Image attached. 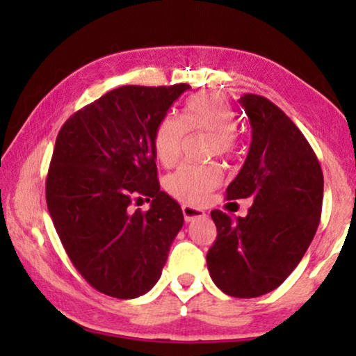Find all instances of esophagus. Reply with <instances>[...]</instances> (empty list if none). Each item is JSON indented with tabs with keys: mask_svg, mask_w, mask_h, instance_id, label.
Masks as SVG:
<instances>
[{
	"mask_svg": "<svg viewBox=\"0 0 356 356\" xmlns=\"http://www.w3.org/2000/svg\"><path fill=\"white\" fill-rule=\"evenodd\" d=\"M181 211H183L184 220H186V222H193V220H196V218L206 217V212L201 211V209L193 207V206H186V204H184V206L181 207Z\"/></svg>",
	"mask_w": 356,
	"mask_h": 356,
	"instance_id": "1",
	"label": "esophagus"
}]
</instances>
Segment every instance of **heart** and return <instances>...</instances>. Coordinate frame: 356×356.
Returning <instances> with one entry per match:
<instances>
[{
	"mask_svg": "<svg viewBox=\"0 0 356 356\" xmlns=\"http://www.w3.org/2000/svg\"><path fill=\"white\" fill-rule=\"evenodd\" d=\"M188 131L211 134L209 152L228 157L235 149V115L222 95L201 92L186 102L181 118L165 115L154 133V150L160 163L173 167L181 155ZM222 170L217 165H183L165 179V188L175 199L188 204H201L222 183Z\"/></svg>",
	"mask_w": 356,
	"mask_h": 356,
	"instance_id": "b5f03b06",
	"label": "heart"
}]
</instances>
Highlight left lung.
I'll list each match as a JSON object with an SVG mask.
<instances>
[{
    "mask_svg": "<svg viewBox=\"0 0 356 356\" xmlns=\"http://www.w3.org/2000/svg\"><path fill=\"white\" fill-rule=\"evenodd\" d=\"M238 102L250 120L251 145L227 199L254 202L236 220L211 212L217 238L206 259L223 293L254 298L284 284L305 256L321 220L324 178L314 150L279 106L254 94Z\"/></svg>",
    "mask_w": 356,
    "mask_h": 356,
    "instance_id": "left-lung-1",
    "label": "left lung"
}]
</instances>
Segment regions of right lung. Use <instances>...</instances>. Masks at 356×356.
Here are the masks:
<instances>
[{
  "mask_svg": "<svg viewBox=\"0 0 356 356\" xmlns=\"http://www.w3.org/2000/svg\"><path fill=\"white\" fill-rule=\"evenodd\" d=\"M188 84L123 86L76 111L58 133L47 206L79 274L113 298L147 293L183 227L179 204L160 191L154 133ZM153 199L133 213V198Z\"/></svg>",
  "mask_w": 356,
  "mask_h": 356,
  "instance_id": "1",
  "label": "right lung"
}]
</instances>
